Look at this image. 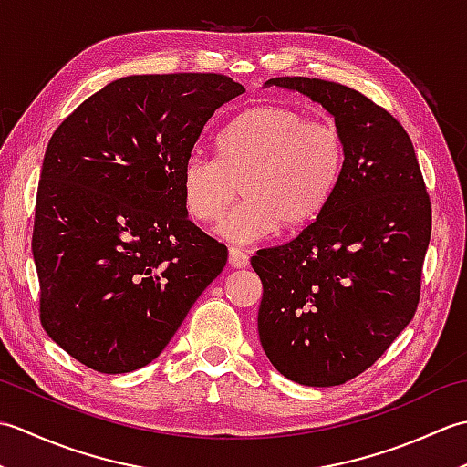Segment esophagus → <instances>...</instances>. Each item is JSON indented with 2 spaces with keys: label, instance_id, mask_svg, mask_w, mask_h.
<instances>
[{
  "label": "esophagus",
  "instance_id": "obj_1",
  "mask_svg": "<svg viewBox=\"0 0 467 467\" xmlns=\"http://www.w3.org/2000/svg\"><path fill=\"white\" fill-rule=\"evenodd\" d=\"M228 263H231L234 269H244V266L249 265V254L243 253L241 249H231L228 251Z\"/></svg>",
  "mask_w": 467,
  "mask_h": 467
}]
</instances>
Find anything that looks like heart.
I'll return each mask as SVG.
<instances>
[{"mask_svg":"<svg viewBox=\"0 0 467 467\" xmlns=\"http://www.w3.org/2000/svg\"><path fill=\"white\" fill-rule=\"evenodd\" d=\"M347 168L339 128L313 122L281 104L254 106L216 138V161L192 154L182 166L186 213L211 224L239 194L244 201L221 218L216 233L228 243L251 244L309 226L331 202Z\"/></svg>","mask_w":467,"mask_h":467,"instance_id":"obj_1","label":"heart"}]
</instances>
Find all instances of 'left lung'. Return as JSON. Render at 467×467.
<instances>
[{
  "instance_id": "left-lung-1",
  "label": "left lung",
  "mask_w": 467,
  "mask_h": 467,
  "mask_svg": "<svg viewBox=\"0 0 467 467\" xmlns=\"http://www.w3.org/2000/svg\"><path fill=\"white\" fill-rule=\"evenodd\" d=\"M335 118L347 168L331 202L291 243L251 259L263 281L259 337L281 375L309 387L353 379L413 319L431 236V204L411 138L351 88L273 78Z\"/></svg>"
}]
</instances>
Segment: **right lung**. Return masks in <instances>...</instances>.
Returning <instances> with one entry per match:
<instances>
[{
	"instance_id": "obj_1",
	"label": "right lung",
	"mask_w": 467,
	"mask_h": 467,
	"mask_svg": "<svg viewBox=\"0 0 467 467\" xmlns=\"http://www.w3.org/2000/svg\"><path fill=\"white\" fill-rule=\"evenodd\" d=\"M244 88L221 74L126 76L57 126L37 186L39 319L66 353L128 373L162 353L226 265L188 221L181 174L206 122Z\"/></svg>"
}]
</instances>
